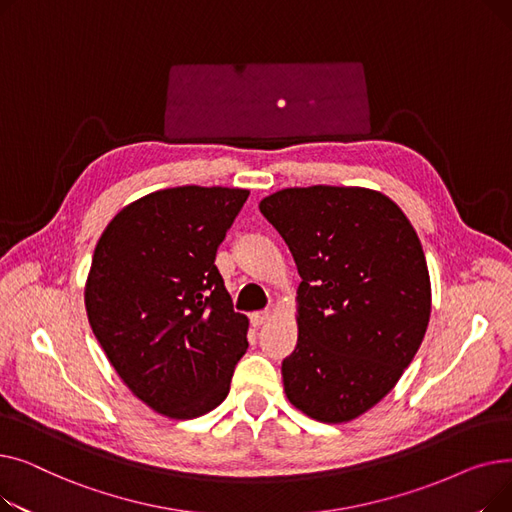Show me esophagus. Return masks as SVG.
I'll use <instances>...</instances> for the list:
<instances>
[{
    "mask_svg": "<svg viewBox=\"0 0 512 512\" xmlns=\"http://www.w3.org/2000/svg\"><path fill=\"white\" fill-rule=\"evenodd\" d=\"M270 311H255V313H251V324L255 326V328H259V326H263L267 319H270Z\"/></svg>",
    "mask_w": 512,
    "mask_h": 512,
    "instance_id": "obj_1",
    "label": "esophagus"
}]
</instances>
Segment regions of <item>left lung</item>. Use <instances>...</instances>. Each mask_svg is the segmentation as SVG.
Returning a JSON list of instances; mask_svg holds the SVG:
<instances>
[{
  "instance_id": "1",
  "label": "left lung",
  "mask_w": 512,
  "mask_h": 512,
  "mask_svg": "<svg viewBox=\"0 0 512 512\" xmlns=\"http://www.w3.org/2000/svg\"><path fill=\"white\" fill-rule=\"evenodd\" d=\"M259 209L303 280L286 398L315 421H353L396 386L425 336L432 282L421 240L390 197L363 186L282 188Z\"/></svg>"
}]
</instances>
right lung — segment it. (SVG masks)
<instances>
[{"label": "right lung", "instance_id": "add662e5", "mask_svg": "<svg viewBox=\"0 0 512 512\" xmlns=\"http://www.w3.org/2000/svg\"><path fill=\"white\" fill-rule=\"evenodd\" d=\"M247 188L186 184L122 207L101 232L85 284L103 353L155 413L195 419L230 392L249 319L215 267Z\"/></svg>", "mask_w": 512, "mask_h": 512}]
</instances>
